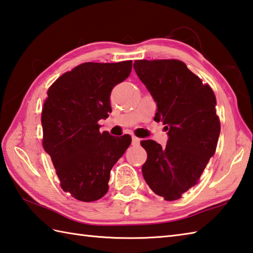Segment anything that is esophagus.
I'll return each instance as SVG.
<instances>
[{"label": "esophagus", "mask_w": 253, "mask_h": 253, "mask_svg": "<svg viewBox=\"0 0 253 253\" xmlns=\"http://www.w3.org/2000/svg\"><path fill=\"white\" fill-rule=\"evenodd\" d=\"M131 142H132V145L133 146H138L140 143V139L138 137H136V136H132V138H131Z\"/></svg>", "instance_id": "obj_1"}]
</instances>
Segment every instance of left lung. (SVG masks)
Masks as SVG:
<instances>
[{"label":"left lung","mask_w":253,"mask_h":253,"mask_svg":"<svg viewBox=\"0 0 253 253\" xmlns=\"http://www.w3.org/2000/svg\"><path fill=\"white\" fill-rule=\"evenodd\" d=\"M133 68L157 102L156 122L167 125L168 143L141 140L147 151L142 175L166 201L181 199L199 183L214 156L220 132L211 87L176 59L136 60Z\"/></svg>","instance_id":"8db88e82"}]
</instances>
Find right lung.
<instances>
[{"label":"right lung","instance_id":"obj_1","mask_svg":"<svg viewBox=\"0 0 253 253\" xmlns=\"http://www.w3.org/2000/svg\"><path fill=\"white\" fill-rule=\"evenodd\" d=\"M131 67V60L81 63L48 88L42 111V146L61 189L76 200L102 199L113 166L130 145L129 135L101 132L98 121L112 112L111 92L129 77Z\"/></svg>","mask_w":253,"mask_h":253}]
</instances>
